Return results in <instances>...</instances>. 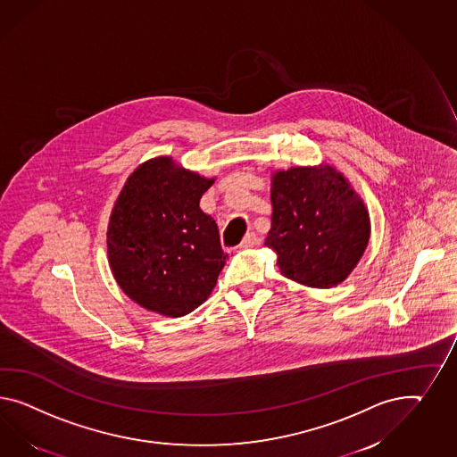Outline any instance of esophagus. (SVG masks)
Here are the masks:
<instances>
[{
    "mask_svg": "<svg viewBox=\"0 0 457 457\" xmlns=\"http://www.w3.org/2000/svg\"><path fill=\"white\" fill-rule=\"evenodd\" d=\"M258 243H260V239H258L256 233H247V235L245 236V239L241 241V245H239V246L243 247V249H247V247L256 246Z\"/></svg>",
    "mask_w": 457,
    "mask_h": 457,
    "instance_id": "esophagus-1",
    "label": "esophagus"
}]
</instances>
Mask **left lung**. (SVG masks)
I'll use <instances>...</instances> for the list:
<instances>
[{
  "mask_svg": "<svg viewBox=\"0 0 457 457\" xmlns=\"http://www.w3.org/2000/svg\"><path fill=\"white\" fill-rule=\"evenodd\" d=\"M266 246L281 274L311 287L343 283L370 241V214L345 176L324 164L272 176Z\"/></svg>",
  "mask_w": 457,
  "mask_h": 457,
  "instance_id": "1",
  "label": "left lung"
}]
</instances>
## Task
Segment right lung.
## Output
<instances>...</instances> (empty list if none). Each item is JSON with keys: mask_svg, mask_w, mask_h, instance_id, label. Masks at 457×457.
<instances>
[{"mask_svg": "<svg viewBox=\"0 0 457 457\" xmlns=\"http://www.w3.org/2000/svg\"><path fill=\"white\" fill-rule=\"evenodd\" d=\"M212 183L164 156L128 178L108 226V260L139 306L178 318L210 296L228 260L216 222L199 208Z\"/></svg>", "mask_w": 457, "mask_h": 457, "instance_id": "right-lung-1", "label": "right lung"}]
</instances>
